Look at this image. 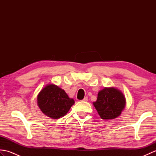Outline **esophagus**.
<instances>
[{"label":"esophagus","mask_w":156,"mask_h":156,"mask_svg":"<svg viewBox=\"0 0 156 156\" xmlns=\"http://www.w3.org/2000/svg\"><path fill=\"white\" fill-rule=\"evenodd\" d=\"M88 97H85L84 99H83V101H85V102H87L88 101Z\"/></svg>","instance_id":"1"}]
</instances>
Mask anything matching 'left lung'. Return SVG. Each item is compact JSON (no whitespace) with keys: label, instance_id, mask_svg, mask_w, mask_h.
<instances>
[{"label":"left lung","instance_id":"left-lung-1","mask_svg":"<svg viewBox=\"0 0 156 156\" xmlns=\"http://www.w3.org/2000/svg\"><path fill=\"white\" fill-rule=\"evenodd\" d=\"M126 100L121 90L114 87L105 88L98 93L93 105L102 119L109 120L119 117L125 107Z\"/></svg>","mask_w":156,"mask_h":156}]
</instances>
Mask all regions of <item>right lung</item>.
I'll list each match as a JSON object with an SVG mask.
<instances>
[{
    "label": "right lung",
    "mask_w": 156,
    "mask_h": 156,
    "mask_svg": "<svg viewBox=\"0 0 156 156\" xmlns=\"http://www.w3.org/2000/svg\"><path fill=\"white\" fill-rule=\"evenodd\" d=\"M74 104L66 92L55 84H49L37 96V105L44 114L51 119L64 117Z\"/></svg>",
    "instance_id": "add662e5"
}]
</instances>
